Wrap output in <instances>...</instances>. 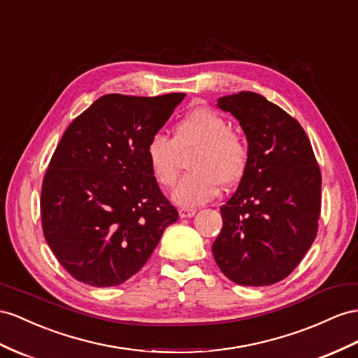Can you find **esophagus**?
<instances>
[{"label":"esophagus","instance_id":"1","mask_svg":"<svg viewBox=\"0 0 358 358\" xmlns=\"http://www.w3.org/2000/svg\"><path fill=\"white\" fill-rule=\"evenodd\" d=\"M195 213H196V210L195 208H180L178 210V215H180V217L181 219H185V217H192V216H195Z\"/></svg>","mask_w":358,"mask_h":358}]
</instances>
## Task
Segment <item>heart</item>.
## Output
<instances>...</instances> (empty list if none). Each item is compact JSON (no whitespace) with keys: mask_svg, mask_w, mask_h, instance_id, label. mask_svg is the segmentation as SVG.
<instances>
[{"mask_svg":"<svg viewBox=\"0 0 358 358\" xmlns=\"http://www.w3.org/2000/svg\"><path fill=\"white\" fill-rule=\"evenodd\" d=\"M196 150L190 159L194 172L182 177L172 192L180 206H198L215 198L219 186H233L248 166V145L230 130L221 115L206 107L192 110L176 125L173 139L155 133L146 143V160L159 185L171 187L177 180L181 154Z\"/></svg>","mask_w":358,"mask_h":358,"instance_id":"b5f03b06","label":"heart"}]
</instances>
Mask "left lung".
<instances>
[{"label": "left lung", "mask_w": 358, "mask_h": 358, "mask_svg": "<svg viewBox=\"0 0 358 358\" xmlns=\"http://www.w3.org/2000/svg\"><path fill=\"white\" fill-rule=\"evenodd\" d=\"M217 107L239 121L248 166L221 207L213 257L241 286H271L298 266L316 239L320 171L299 122L260 94L225 95Z\"/></svg>", "instance_id": "left-lung-1"}]
</instances>
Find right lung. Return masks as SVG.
<instances>
[{
  "mask_svg": "<svg viewBox=\"0 0 358 358\" xmlns=\"http://www.w3.org/2000/svg\"><path fill=\"white\" fill-rule=\"evenodd\" d=\"M185 96L104 95L66 128L45 173L41 215L45 241L76 280L125 282L177 222L145 150Z\"/></svg>",
  "mask_w": 358,
  "mask_h": 358,
  "instance_id": "1",
  "label": "right lung"
}]
</instances>
